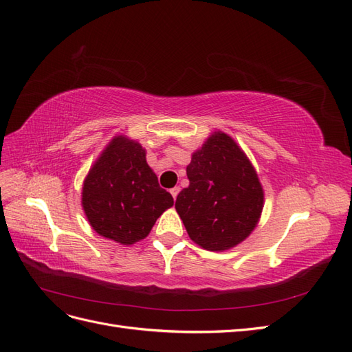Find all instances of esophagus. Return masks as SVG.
I'll use <instances>...</instances> for the list:
<instances>
[{"label":"esophagus","instance_id":"34e87169","mask_svg":"<svg viewBox=\"0 0 352 352\" xmlns=\"http://www.w3.org/2000/svg\"><path fill=\"white\" fill-rule=\"evenodd\" d=\"M179 190H180V188H179V186H175V188L170 189V194H172L173 199H176V197H177V194H179Z\"/></svg>","mask_w":352,"mask_h":352}]
</instances>
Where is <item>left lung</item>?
Segmentation results:
<instances>
[{
  "instance_id": "8db88e82",
  "label": "left lung",
  "mask_w": 352,
  "mask_h": 352,
  "mask_svg": "<svg viewBox=\"0 0 352 352\" xmlns=\"http://www.w3.org/2000/svg\"><path fill=\"white\" fill-rule=\"evenodd\" d=\"M189 186L176 211L189 238L208 251L236 247L257 226L264 192L257 172L232 138L214 132L186 167Z\"/></svg>"
}]
</instances>
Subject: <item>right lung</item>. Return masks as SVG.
I'll list each match as a JSON object with an SVG mask.
<instances>
[{"label":"right lung","mask_w":352,"mask_h":352,"mask_svg":"<svg viewBox=\"0 0 352 352\" xmlns=\"http://www.w3.org/2000/svg\"><path fill=\"white\" fill-rule=\"evenodd\" d=\"M172 206L173 197L160 188L141 144L122 135L94 163L82 188V207L92 229L123 245L146 238Z\"/></svg>","instance_id":"add662e5"}]
</instances>
